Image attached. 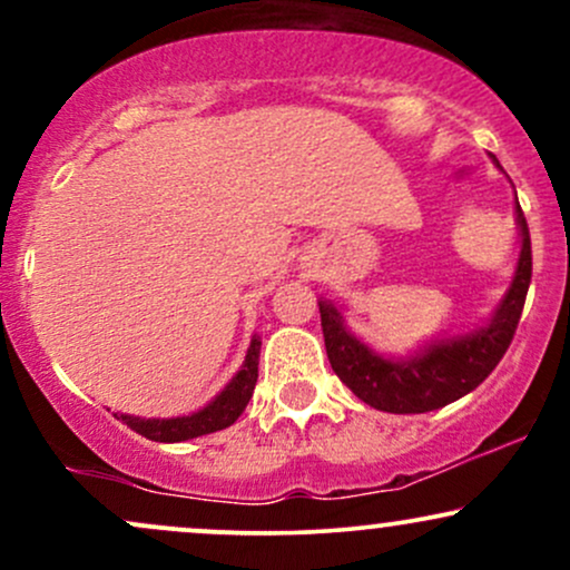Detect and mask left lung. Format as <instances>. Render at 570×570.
<instances>
[{
    "mask_svg": "<svg viewBox=\"0 0 570 570\" xmlns=\"http://www.w3.org/2000/svg\"><path fill=\"white\" fill-rule=\"evenodd\" d=\"M514 208L522 246L512 286L503 294L493 318L469 335L436 340L410 358H385L351 335L335 305L326 299L318 303L332 370L362 402L375 410L396 412V415L431 412L466 396L495 370V364L501 362L512 343L517 324H520L533 271L531 233H528L525 214H522L520 203Z\"/></svg>",
    "mask_w": 570,
    "mask_h": 570,
    "instance_id": "8db88e82",
    "label": "left lung"
}]
</instances>
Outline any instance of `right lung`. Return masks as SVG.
I'll list each match as a JSON object with an SVG mask.
<instances>
[{
  "label": "right lung",
  "mask_w": 570,
  "mask_h": 570,
  "mask_svg": "<svg viewBox=\"0 0 570 570\" xmlns=\"http://www.w3.org/2000/svg\"><path fill=\"white\" fill-rule=\"evenodd\" d=\"M259 337L252 340L246 351L244 367L235 372L230 383L222 389L214 402H208L206 407L193 412L185 417H136V415H115L126 423L128 429H134L136 434L147 436L153 442H185L195 440V436L214 434L233 426L240 417V412L246 410L248 399L254 394V385H257V367H259Z\"/></svg>",
  "instance_id": "add662e5"
}]
</instances>
